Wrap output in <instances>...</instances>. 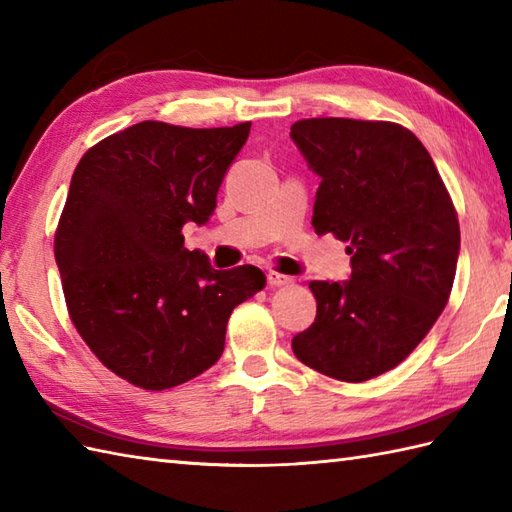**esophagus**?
<instances>
[{
    "mask_svg": "<svg viewBox=\"0 0 512 512\" xmlns=\"http://www.w3.org/2000/svg\"><path fill=\"white\" fill-rule=\"evenodd\" d=\"M266 279H268V286H270V288H281V286L292 284L290 277L279 275V273H275V270H270V273L266 275Z\"/></svg>",
    "mask_w": 512,
    "mask_h": 512,
    "instance_id": "obj_1",
    "label": "esophagus"
}]
</instances>
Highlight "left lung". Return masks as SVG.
Wrapping results in <instances>:
<instances>
[{"label":"left lung","mask_w":512,"mask_h":512,"mask_svg":"<svg viewBox=\"0 0 512 512\" xmlns=\"http://www.w3.org/2000/svg\"><path fill=\"white\" fill-rule=\"evenodd\" d=\"M290 138L321 178L312 226L352 255L347 281H310L317 319L292 352L363 383L416 350L451 295L460 224L429 151L389 121L303 118Z\"/></svg>","instance_id":"obj_1"}]
</instances>
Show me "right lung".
Segmentation results:
<instances>
[{
	"mask_svg": "<svg viewBox=\"0 0 512 512\" xmlns=\"http://www.w3.org/2000/svg\"><path fill=\"white\" fill-rule=\"evenodd\" d=\"M250 123L191 129L143 121L85 151L54 233L65 303L81 339L127 383L171 389L224 352L226 323L266 286L255 266L215 270L182 226L215 211Z\"/></svg>",
	"mask_w": 512,
	"mask_h": 512,
	"instance_id": "obj_1",
	"label": "right lung"
}]
</instances>
